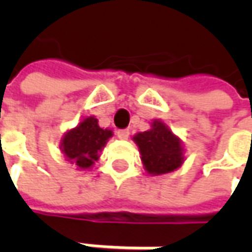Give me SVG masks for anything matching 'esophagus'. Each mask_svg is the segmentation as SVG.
Wrapping results in <instances>:
<instances>
[{
	"label": "esophagus",
	"mask_w": 252,
	"mask_h": 252,
	"mask_svg": "<svg viewBox=\"0 0 252 252\" xmlns=\"http://www.w3.org/2000/svg\"><path fill=\"white\" fill-rule=\"evenodd\" d=\"M116 134H118V137L122 139V140H126L127 137H129V134H130V130L129 129H119V130L116 131Z\"/></svg>",
	"instance_id": "obj_1"
}]
</instances>
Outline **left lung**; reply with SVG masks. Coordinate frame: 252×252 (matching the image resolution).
Masks as SVG:
<instances>
[{
  "label": "left lung",
  "instance_id": "1",
  "mask_svg": "<svg viewBox=\"0 0 252 252\" xmlns=\"http://www.w3.org/2000/svg\"><path fill=\"white\" fill-rule=\"evenodd\" d=\"M133 139L139 146L144 168L153 175L171 172L182 164L181 143L164 123L156 121L153 129L139 133Z\"/></svg>",
  "mask_w": 252,
  "mask_h": 252
}]
</instances>
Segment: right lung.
I'll return each mask as SVG.
<instances>
[{"label":"right lung","mask_w":252,"mask_h":252,"mask_svg":"<svg viewBox=\"0 0 252 252\" xmlns=\"http://www.w3.org/2000/svg\"><path fill=\"white\" fill-rule=\"evenodd\" d=\"M112 131L101 129L95 118L84 119L75 129L64 136L62 149L67 160L80 168H90L98 160L99 151L105 147Z\"/></svg>","instance_id":"1"}]
</instances>
